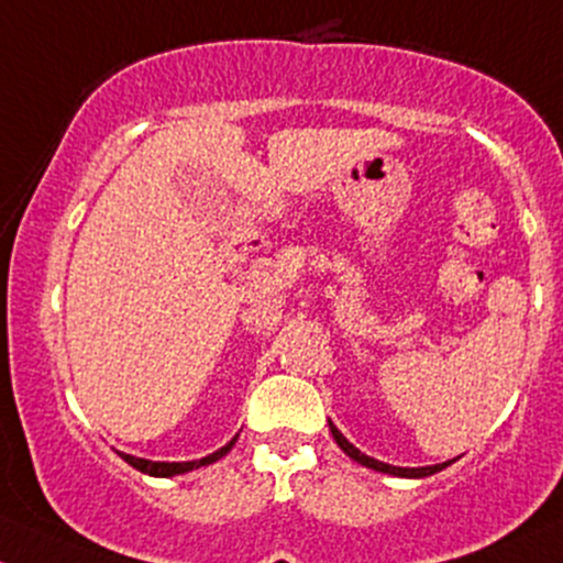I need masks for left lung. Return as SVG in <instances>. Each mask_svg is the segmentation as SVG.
Returning a JSON list of instances; mask_svg holds the SVG:
<instances>
[{"label": "left lung", "mask_w": 563, "mask_h": 563, "mask_svg": "<svg viewBox=\"0 0 563 563\" xmlns=\"http://www.w3.org/2000/svg\"><path fill=\"white\" fill-rule=\"evenodd\" d=\"M329 428H331V432H333V441H336L339 446H342V452L347 454L350 460L361 462V465L372 467V471H379V473L400 475V478H424V475H432V473L443 471V467L452 465V462H454V460H449V462H443V465H430V467H395V465H385V462L374 460V456H366L363 452H357V449L352 446V443L347 441V438H344L342 432H339L336 428H333V422H329Z\"/></svg>", "instance_id": "left-lung-1"}]
</instances>
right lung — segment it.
Returning <instances> with one entry per match:
<instances>
[{"label":"right lung","instance_id":"add662e5","mask_svg":"<svg viewBox=\"0 0 563 563\" xmlns=\"http://www.w3.org/2000/svg\"><path fill=\"white\" fill-rule=\"evenodd\" d=\"M234 441H238V435L232 438L227 446H221L219 452L202 456V460H191V462H152V460H141V456H131V454H122V460L128 462V465H133L135 471L146 473V475H157V478H168V475H178V473H189L195 471V467H202V465H211V462L221 460L230 449L234 446Z\"/></svg>","mask_w":563,"mask_h":563}]
</instances>
